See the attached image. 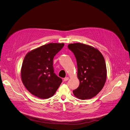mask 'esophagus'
Listing matches in <instances>:
<instances>
[{
	"instance_id": "1",
	"label": "esophagus",
	"mask_w": 130,
	"mask_h": 130,
	"mask_svg": "<svg viewBox=\"0 0 130 130\" xmlns=\"http://www.w3.org/2000/svg\"><path fill=\"white\" fill-rule=\"evenodd\" d=\"M68 79H69V78L68 77H65V78H64V82H66V81H67L68 80Z\"/></svg>"
}]
</instances>
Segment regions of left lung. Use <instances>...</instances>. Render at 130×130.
Listing matches in <instances>:
<instances>
[{"instance_id": "1", "label": "left lung", "mask_w": 130, "mask_h": 130, "mask_svg": "<svg viewBox=\"0 0 130 130\" xmlns=\"http://www.w3.org/2000/svg\"><path fill=\"white\" fill-rule=\"evenodd\" d=\"M68 48L74 53L77 65V77L80 82L73 90L82 100L96 96L105 85L107 68L104 57L96 48L80 43L70 44Z\"/></svg>"}]
</instances>
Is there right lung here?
Instances as JSON below:
<instances>
[{
    "label": "right lung",
    "instance_id": "add662e5",
    "mask_svg": "<svg viewBox=\"0 0 130 130\" xmlns=\"http://www.w3.org/2000/svg\"><path fill=\"white\" fill-rule=\"evenodd\" d=\"M64 45L51 43L34 49L25 55L21 76L25 88L34 96L47 99L55 94L62 79L55 73L53 58Z\"/></svg>",
    "mask_w": 130,
    "mask_h": 130
}]
</instances>
